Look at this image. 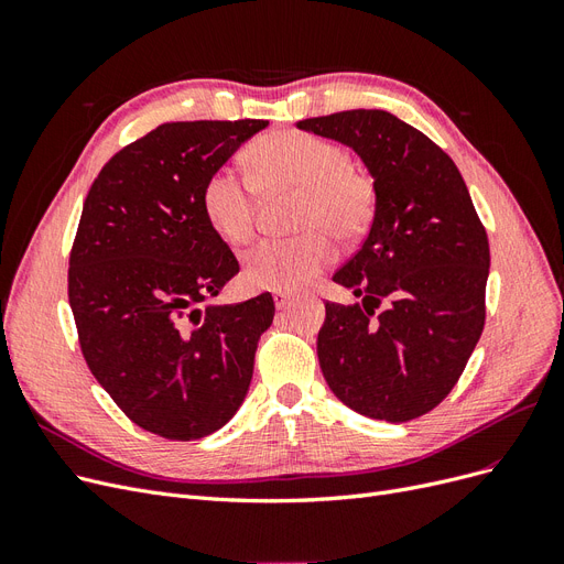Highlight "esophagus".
Instances as JSON below:
<instances>
[{
    "mask_svg": "<svg viewBox=\"0 0 564 564\" xmlns=\"http://www.w3.org/2000/svg\"><path fill=\"white\" fill-rule=\"evenodd\" d=\"M289 303H292V294H286V292H278V294H275V305H278L280 311L286 308Z\"/></svg>",
    "mask_w": 564,
    "mask_h": 564,
    "instance_id": "esophagus-1",
    "label": "esophagus"
}]
</instances>
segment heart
<instances>
[{"label":"heart","instance_id":"heart-1","mask_svg":"<svg viewBox=\"0 0 564 564\" xmlns=\"http://www.w3.org/2000/svg\"><path fill=\"white\" fill-rule=\"evenodd\" d=\"M247 166L251 181L232 169H216L202 187L204 218L220 240L242 245L253 235L256 191L263 197L296 193L294 226L305 230L289 240H263L245 253L251 286L296 292L334 261L329 235L352 242L377 216V183L344 148L322 135L265 133L249 145Z\"/></svg>","mask_w":564,"mask_h":564}]
</instances>
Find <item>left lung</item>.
Here are the masks:
<instances>
[{"label":"left lung","instance_id":"1","mask_svg":"<svg viewBox=\"0 0 564 564\" xmlns=\"http://www.w3.org/2000/svg\"><path fill=\"white\" fill-rule=\"evenodd\" d=\"M296 127L352 148L379 193L365 245L334 272L362 303H324V381L362 416L419 419L449 395L480 340L485 226L447 152L395 115L346 110Z\"/></svg>","mask_w":564,"mask_h":564}]
</instances>
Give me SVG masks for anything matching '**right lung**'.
Here are the masks:
<instances>
[{"label": "right lung", "instance_id": "obj_1", "mask_svg": "<svg viewBox=\"0 0 564 564\" xmlns=\"http://www.w3.org/2000/svg\"><path fill=\"white\" fill-rule=\"evenodd\" d=\"M265 119L166 122L122 148L84 199L67 270L96 381L143 431L216 433L245 402L270 294L199 308L240 272L202 212V187Z\"/></svg>", "mask_w": 564, "mask_h": 564}]
</instances>
